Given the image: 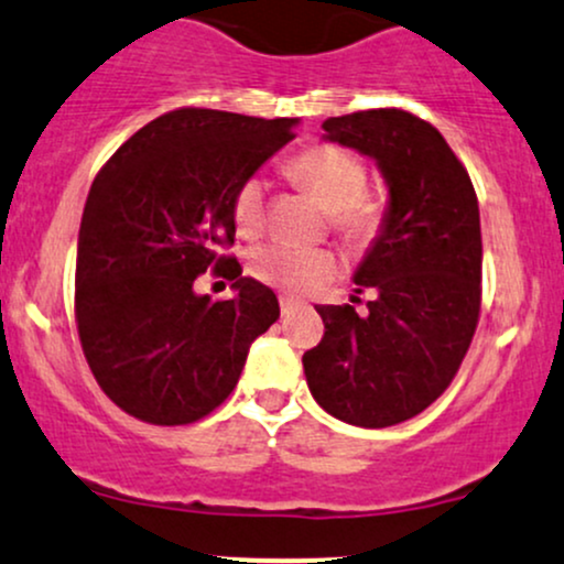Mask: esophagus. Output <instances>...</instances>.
Wrapping results in <instances>:
<instances>
[{
	"label": "esophagus",
	"instance_id": "esophagus-1",
	"mask_svg": "<svg viewBox=\"0 0 564 564\" xmlns=\"http://www.w3.org/2000/svg\"><path fill=\"white\" fill-rule=\"evenodd\" d=\"M280 308H282V316H293L295 312H299V303L295 301H290V299H280Z\"/></svg>",
	"mask_w": 564,
	"mask_h": 564
}]
</instances>
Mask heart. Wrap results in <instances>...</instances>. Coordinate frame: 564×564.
Wrapping results in <instances>:
<instances>
[{
    "instance_id": "b5f03b06",
    "label": "heart",
    "mask_w": 564,
    "mask_h": 564,
    "mask_svg": "<svg viewBox=\"0 0 564 564\" xmlns=\"http://www.w3.org/2000/svg\"><path fill=\"white\" fill-rule=\"evenodd\" d=\"M288 175L325 207L327 226L351 248H367L386 229L383 197L367 186V167L351 151L335 143H314L288 162ZM265 181L250 175L231 199L234 226L242 237H256L265 226ZM250 274L288 295H308L338 274L330 250H295L288 245H261L250 252Z\"/></svg>"
}]
</instances>
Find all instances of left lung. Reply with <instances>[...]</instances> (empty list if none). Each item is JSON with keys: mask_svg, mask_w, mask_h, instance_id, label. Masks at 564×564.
<instances>
[{"mask_svg": "<svg viewBox=\"0 0 564 564\" xmlns=\"http://www.w3.org/2000/svg\"><path fill=\"white\" fill-rule=\"evenodd\" d=\"M322 128L378 162L391 202L386 229L354 276L376 290V301L362 314L349 303L316 306L325 335L303 354V372L319 408L338 421L394 426L442 397L477 330V192L442 132L415 113L354 111Z\"/></svg>", "mask_w": 564, "mask_h": 564, "instance_id": "8db88e82", "label": "left lung"}]
</instances>
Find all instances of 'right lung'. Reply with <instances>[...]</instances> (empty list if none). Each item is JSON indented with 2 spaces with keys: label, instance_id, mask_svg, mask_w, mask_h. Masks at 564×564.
Instances as JSON below:
<instances>
[{
  "label": "right lung",
  "instance_id": "obj_1",
  "mask_svg": "<svg viewBox=\"0 0 564 564\" xmlns=\"http://www.w3.org/2000/svg\"><path fill=\"white\" fill-rule=\"evenodd\" d=\"M293 124L183 106L138 130L95 175L74 316L95 381L132 419L186 426L210 415L252 340L280 319L276 295L224 250L237 231L234 192L293 141ZM207 268L235 282L237 300L193 293Z\"/></svg>",
  "mask_w": 564,
  "mask_h": 564
}]
</instances>
